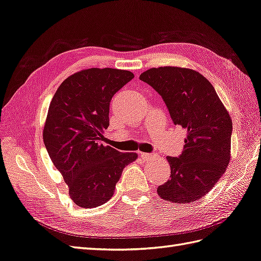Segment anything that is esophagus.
<instances>
[{
	"label": "esophagus",
	"instance_id": "1",
	"mask_svg": "<svg viewBox=\"0 0 261 261\" xmlns=\"http://www.w3.org/2000/svg\"><path fill=\"white\" fill-rule=\"evenodd\" d=\"M141 158L144 161H150L154 158H156V154L155 153H145V152H141Z\"/></svg>",
	"mask_w": 261,
	"mask_h": 261
}]
</instances>
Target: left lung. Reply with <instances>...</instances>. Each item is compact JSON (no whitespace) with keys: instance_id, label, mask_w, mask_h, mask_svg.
<instances>
[{"instance_id":"obj_1","label":"left lung","mask_w":261,"mask_h":261,"mask_svg":"<svg viewBox=\"0 0 261 261\" xmlns=\"http://www.w3.org/2000/svg\"><path fill=\"white\" fill-rule=\"evenodd\" d=\"M158 92L174 124L187 130L182 153L167 156L171 174L158 187L161 199L175 204L201 199L218 182L231 158L232 120L213 84L198 71L159 66L140 74Z\"/></svg>"}]
</instances>
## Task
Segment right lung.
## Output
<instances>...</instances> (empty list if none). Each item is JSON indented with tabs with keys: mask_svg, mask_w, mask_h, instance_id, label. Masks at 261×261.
<instances>
[{
	"mask_svg": "<svg viewBox=\"0 0 261 261\" xmlns=\"http://www.w3.org/2000/svg\"><path fill=\"white\" fill-rule=\"evenodd\" d=\"M133 77L126 70L84 69L66 77L50 102L44 145L71 199L82 208L109 201L124 167L138 159L136 152L101 143L112 96Z\"/></svg>",
	"mask_w": 261,
	"mask_h": 261,
	"instance_id": "right-lung-1",
	"label": "right lung"
}]
</instances>
